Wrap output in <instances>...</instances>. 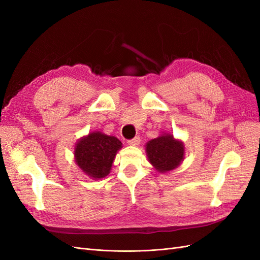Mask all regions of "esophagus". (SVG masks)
<instances>
[{
  "mask_svg": "<svg viewBox=\"0 0 260 260\" xmlns=\"http://www.w3.org/2000/svg\"><path fill=\"white\" fill-rule=\"evenodd\" d=\"M140 142H141V139H140V137H135L133 139L128 140V141H127V143H128L129 145H139V144H140Z\"/></svg>",
  "mask_w": 260,
  "mask_h": 260,
  "instance_id": "obj_1",
  "label": "esophagus"
}]
</instances>
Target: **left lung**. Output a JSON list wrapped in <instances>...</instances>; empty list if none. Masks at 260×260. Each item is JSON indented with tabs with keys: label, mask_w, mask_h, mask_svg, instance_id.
<instances>
[{
	"label": "left lung",
	"mask_w": 260,
	"mask_h": 260,
	"mask_svg": "<svg viewBox=\"0 0 260 260\" xmlns=\"http://www.w3.org/2000/svg\"><path fill=\"white\" fill-rule=\"evenodd\" d=\"M147 157L156 170L167 172L177 168L183 159L184 148L171 135H164L146 144Z\"/></svg>",
	"instance_id": "left-lung-1"
}]
</instances>
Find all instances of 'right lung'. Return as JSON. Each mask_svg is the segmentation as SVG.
<instances>
[{
    "label": "right lung",
    "mask_w": 260,
    "mask_h": 260,
    "mask_svg": "<svg viewBox=\"0 0 260 260\" xmlns=\"http://www.w3.org/2000/svg\"><path fill=\"white\" fill-rule=\"evenodd\" d=\"M121 142L115 137L102 132L90 133L78 142L75 149L76 162L79 168L94 179H101L111 171L112 164Z\"/></svg>",
    "instance_id": "1"
}]
</instances>
